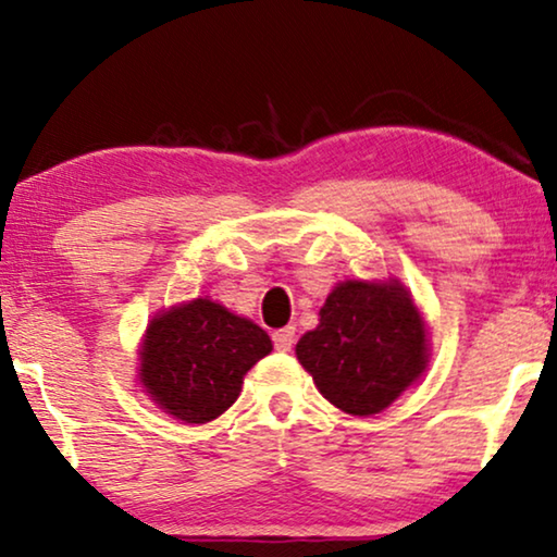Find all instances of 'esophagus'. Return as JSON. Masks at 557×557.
<instances>
[{
  "instance_id": "esophagus-1",
  "label": "esophagus",
  "mask_w": 557,
  "mask_h": 557,
  "mask_svg": "<svg viewBox=\"0 0 557 557\" xmlns=\"http://www.w3.org/2000/svg\"><path fill=\"white\" fill-rule=\"evenodd\" d=\"M294 326H284V330L273 332V347L278 349V352H288V349L294 347Z\"/></svg>"
}]
</instances>
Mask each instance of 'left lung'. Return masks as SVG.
Masks as SVG:
<instances>
[{"instance_id": "8db88e82", "label": "left lung", "mask_w": 557, "mask_h": 557, "mask_svg": "<svg viewBox=\"0 0 557 557\" xmlns=\"http://www.w3.org/2000/svg\"><path fill=\"white\" fill-rule=\"evenodd\" d=\"M296 357L332 406L372 416L425 370V326L395 281H345L326 296L319 326L299 339Z\"/></svg>"}]
</instances>
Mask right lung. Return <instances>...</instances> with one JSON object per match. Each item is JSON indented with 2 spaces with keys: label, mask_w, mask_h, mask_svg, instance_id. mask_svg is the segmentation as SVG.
<instances>
[{
  "label": "right lung",
  "mask_w": 557,
  "mask_h": 557,
  "mask_svg": "<svg viewBox=\"0 0 557 557\" xmlns=\"http://www.w3.org/2000/svg\"><path fill=\"white\" fill-rule=\"evenodd\" d=\"M261 326L210 299L159 314L141 349V383L185 423H208L238 400L243 375L271 352Z\"/></svg>",
  "instance_id": "add662e5"
}]
</instances>
